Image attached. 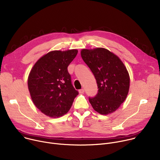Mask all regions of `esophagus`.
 Wrapping results in <instances>:
<instances>
[{"mask_svg":"<svg viewBox=\"0 0 160 160\" xmlns=\"http://www.w3.org/2000/svg\"><path fill=\"white\" fill-rule=\"evenodd\" d=\"M84 89H81V90H79V93H84Z\"/></svg>","mask_w":160,"mask_h":160,"instance_id":"esophagus-1","label":"esophagus"}]
</instances>
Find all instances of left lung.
I'll return each mask as SVG.
<instances>
[{"instance_id": "obj_1", "label": "left lung", "mask_w": 160, "mask_h": 160, "mask_svg": "<svg viewBox=\"0 0 160 160\" xmlns=\"http://www.w3.org/2000/svg\"><path fill=\"white\" fill-rule=\"evenodd\" d=\"M81 56L93 72L98 93L89 101L93 109L101 115L112 113L124 102L128 96L130 78L121 59L104 48H82Z\"/></svg>"}]
</instances>
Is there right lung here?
Wrapping results in <instances>:
<instances>
[{"label":"right lung","instance_id":"right-lung-1","mask_svg":"<svg viewBox=\"0 0 160 160\" xmlns=\"http://www.w3.org/2000/svg\"><path fill=\"white\" fill-rule=\"evenodd\" d=\"M78 52L77 49L49 52L36 61L30 71L28 84L31 99L49 117L65 115L78 95L67 70Z\"/></svg>","mask_w":160,"mask_h":160}]
</instances>
